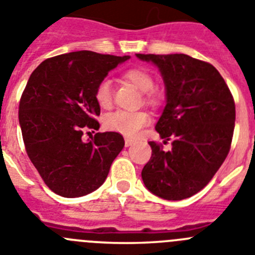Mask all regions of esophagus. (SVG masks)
<instances>
[{"instance_id": "obj_1", "label": "esophagus", "mask_w": 255, "mask_h": 255, "mask_svg": "<svg viewBox=\"0 0 255 255\" xmlns=\"http://www.w3.org/2000/svg\"><path fill=\"white\" fill-rule=\"evenodd\" d=\"M133 143H134V141H133V139H130V138H126V141H125L126 147H128V146H132Z\"/></svg>"}]
</instances>
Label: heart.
I'll use <instances>...</instances> for the list:
<instances>
[{
	"instance_id": "1",
	"label": "heart",
	"mask_w": 255,
	"mask_h": 255,
	"mask_svg": "<svg viewBox=\"0 0 255 255\" xmlns=\"http://www.w3.org/2000/svg\"><path fill=\"white\" fill-rule=\"evenodd\" d=\"M125 79L132 82L138 90L146 93V100L148 103H156V95L152 93L155 88V81L147 71L142 68H130L125 72ZM95 100L100 108L108 109L112 107L113 103V84L109 79H103L95 88ZM150 116L143 111L128 112V111H116L104 117L103 125L107 129L113 132L122 133L127 137H134L139 133V130L148 125Z\"/></svg>"
}]
</instances>
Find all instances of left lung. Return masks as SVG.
<instances>
[{"mask_svg": "<svg viewBox=\"0 0 255 255\" xmlns=\"http://www.w3.org/2000/svg\"><path fill=\"white\" fill-rule=\"evenodd\" d=\"M152 62L164 79L166 105L155 126L171 150L150 141L152 155L142 169L151 193L180 201L210 183L230 151L235 103L211 63L187 54H136Z\"/></svg>", "mask_w": 255, "mask_h": 255, "instance_id": "obj_1", "label": "left lung"}]
</instances>
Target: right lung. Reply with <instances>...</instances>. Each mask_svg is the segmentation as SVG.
<instances>
[{
  "instance_id": "right-lung-1",
  "label": "right lung",
  "mask_w": 255,
  "mask_h": 255,
  "mask_svg": "<svg viewBox=\"0 0 255 255\" xmlns=\"http://www.w3.org/2000/svg\"><path fill=\"white\" fill-rule=\"evenodd\" d=\"M127 59L129 56L71 52L43 61L29 77L19 105L25 150L58 196L75 198L98 189L125 147L117 132L96 133L88 142L82 136L100 127L96 85Z\"/></svg>"
}]
</instances>
